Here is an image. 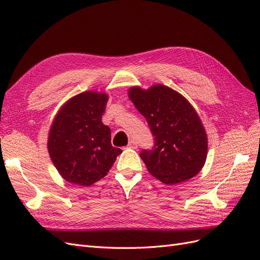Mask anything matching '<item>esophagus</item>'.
Wrapping results in <instances>:
<instances>
[{
  "label": "esophagus",
  "mask_w": 260,
  "mask_h": 260,
  "mask_svg": "<svg viewBox=\"0 0 260 260\" xmlns=\"http://www.w3.org/2000/svg\"><path fill=\"white\" fill-rule=\"evenodd\" d=\"M128 147H129V148H132V149H136V148L138 147V143L136 142L135 140H131L130 142H129V144H128Z\"/></svg>",
  "instance_id": "esophagus-1"
}]
</instances>
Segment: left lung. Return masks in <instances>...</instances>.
Returning <instances> with one entry per match:
<instances>
[{"mask_svg":"<svg viewBox=\"0 0 260 260\" xmlns=\"http://www.w3.org/2000/svg\"><path fill=\"white\" fill-rule=\"evenodd\" d=\"M129 98L155 138L153 148L140 153L149 174L168 185L198 175L206 161L207 135L188 101L162 84L132 86Z\"/></svg>","mask_w":260,"mask_h":260,"instance_id":"obj_1","label":"left lung"}]
</instances>
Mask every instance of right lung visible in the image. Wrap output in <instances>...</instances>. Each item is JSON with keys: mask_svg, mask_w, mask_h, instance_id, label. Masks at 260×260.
<instances>
[{"mask_svg": "<svg viewBox=\"0 0 260 260\" xmlns=\"http://www.w3.org/2000/svg\"><path fill=\"white\" fill-rule=\"evenodd\" d=\"M108 95L86 91L61 106L48 141L51 159L69 183L89 186L104 178L122 151L111 142V129L102 122Z\"/></svg>", "mask_w": 260, "mask_h": 260, "instance_id": "add662e5", "label": "right lung"}]
</instances>
